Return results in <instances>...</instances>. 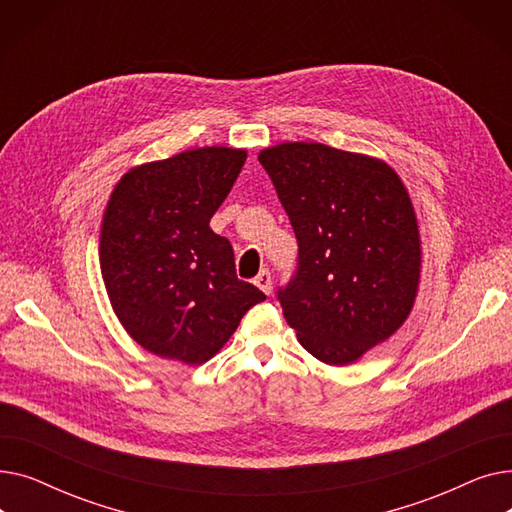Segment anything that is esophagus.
Instances as JSON below:
<instances>
[{"instance_id":"esophagus-1","label":"esophagus","mask_w":512,"mask_h":512,"mask_svg":"<svg viewBox=\"0 0 512 512\" xmlns=\"http://www.w3.org/2000/svg\"><path fill=\"white\" fill-rule=\"evenodd\" d=\"M253 284H255L259 290H263L265 294H270V292H272V274L267 272V270H261V272L257 274V278L253 280Z\"/></svg>"}]
</instances>
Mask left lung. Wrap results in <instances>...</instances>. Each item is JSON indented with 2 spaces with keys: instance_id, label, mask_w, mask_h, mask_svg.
Here are the masks:
<instances>
[{
  "instance_id": "1",
  "label": "left lung",
  "mask_w": 512,
  "mask_h": 512,
  "mask_svg": "<svg viewBox=\"0 0 512 512\" xmlns=\"http://www.w3.org/2000/svg\"><path fill=\"white\" fill-rule=\"evenodd\" d=\"M299 242L276 290L288 326L324 363L357 361L407 319L421 245L407 188L382 161L321 143L259 153Z\"/></svg>"
}]
</instances>
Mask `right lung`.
<instances>
[{"label": "right lung", "instance_id": "add662e5", "mask_svg": "<svg viewBox=\"0 0 512 512\" xmlns=\"http://www.w3.org/2000/svg\"><path fill=\"white\" fill-rule=\"evenodd\" d=\"M247 153L205 147L130 170L101 226V272L126 332L149 353L199 365L265 294L236 276L226 236L209 228Z\"/></svg>", "mask_w": 512, "mask_h": 512}]
</instances>
